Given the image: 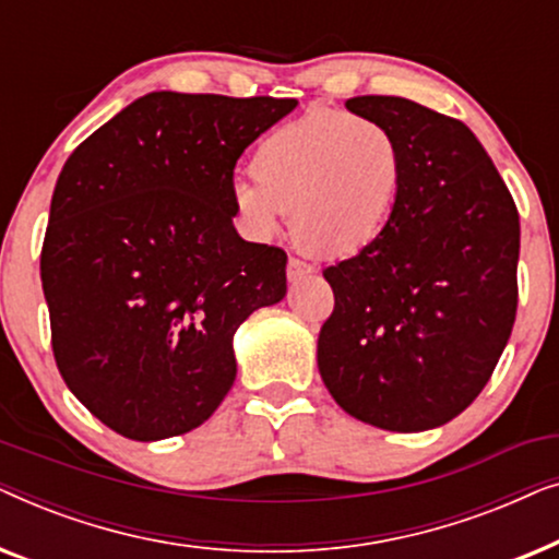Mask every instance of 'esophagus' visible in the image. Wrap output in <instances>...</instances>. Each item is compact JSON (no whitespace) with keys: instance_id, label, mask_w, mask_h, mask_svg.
Segmentation results:
<instances>
[{"instance_id":"obj_1","label":"esophagus","mask_w":559,"mask_h":559,"mask_svg":"<svg viewBox=\"0 0 559 559\" xmlns=\"http://www.w3.org/2000/svg\"><path fill=\"white\" fill-rule=\"evenodd\" d=\"M312 272H316V266L302 262V259H297V257H289V262H287V277L289 280L295 282L300 277H308V274H312Z\"/></svg>"}]
</instances>
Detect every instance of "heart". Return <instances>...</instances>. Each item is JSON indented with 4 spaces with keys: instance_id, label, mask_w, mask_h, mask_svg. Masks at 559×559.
Returning <instances> with one entry per match:
<instances>
[{
    "instance_id": "obj_1",
    "label": "heart",
    "mask_w": 559,
    "mask_h": 559,
    "mask_svg": "<svg viewBox=\"0 0 559 559\" xmlns=\"http://www.w3.org/2000/svg\"><path fill=\"white\" fill-rule=\"evenodd\" d=\"M236 178V211L259 234L295 213V234L320 257H350L379 239L404 180L396 134L377 119L310 109L272 129Z\"/></svg>"
}]
</instances>
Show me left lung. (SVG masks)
<instances>
[{
	"label": "left lung",
	"instance_id": "8db88e82",
	"mask_svg": "<svg viewBox=\"0 0 559 559\" xmlns=\"http://www.w3.org/2000/svg\"><path fill=\"white\" fill-rule=\"evenodd\" d=\"M346 106L396 134L404 180L379 239L323 270L335 305L320 328L318 369L350 417L430 430L476 400L507 348L519 211L463 121L400 96Z\"/></svg>",
	"mask_w": 559,
	"mask_h": 559
}]
</instances>
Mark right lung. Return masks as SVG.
<instances>
[{
  "mask_svg": "<svg viewBox=\"0 0 559 559\" xmlns=\"http://www.w3.org/2000/svg\"><path fill=\"white\" fill-rule=\"evenodd\" d=\"M295 98L155 91L66 159L40 280L58 371L129 440L195 430L236 379L231 338L287 293L285 249L234 228V167Z\"/></svg>",
  "mask_w": 559,
  "mask_h": 559,
  "instance_id": "1",
  "label": "right lung"
}]
</instances>
